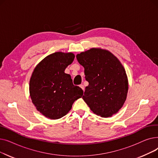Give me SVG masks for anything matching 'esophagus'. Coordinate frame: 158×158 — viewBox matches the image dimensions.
Instances as JSON below:
<instances>
[{
  "label": "esophagus",
  "instance_id": "esophagus-1",
  "mask_svg": "<svg viewBox=\"0 0 158 158\" xmlns=\"http://www.w3.org/2000/svg\"><path fill=\"white\" fill-rule=\"evenodd\" d=\"M79 86L82 88V90H85V86H84V85H79Z\"/></svg>",
  "mask_w": 158,
  "mask_h": 158
}]
</instances>
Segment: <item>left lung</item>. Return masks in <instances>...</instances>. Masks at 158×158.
<instances>
[{"label":"left lung","mask_w":158,"mask_h":158,"mask_svg":"<svg viewBox=\"0 0 158 158\" xmlns=\"http://www.w3.org/2000/svg\"><path fill=\"white\" fill-rule=\"evenodd\" d=\"M85 68V88L82 98L95 114L102 117L117 113L126 101L128 81L123 66L110 52L91 48L76 56Z\"/></svg>","instance_id":"8db88e82"}]
</instances>
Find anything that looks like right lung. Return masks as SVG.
<instances>
[{"instance_id":"1","label":"right lung","mask_w":158,"mask_h":158,"mask_svg":"<svg viewBox=\"0 0 158 158\" xmlns=\"http://www.w3.org/2000/svg\"><path fill=\"white\" fill-rule=\"evenodd\" d=\"M74 57L71 52H55L45 57L32 72L29 82L32 102L50 119L64 117L83 95L80 87L73 85L70 75L64 73Z\"/></svg>"}]
</instances>
